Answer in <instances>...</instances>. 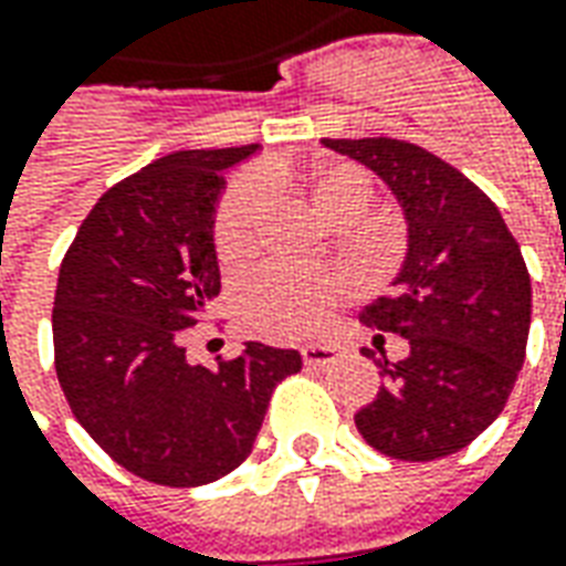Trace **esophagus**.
<instances>
[{"instance_id": "1", "label": "esophagus", "mask_w": 566, "mask_h": 566, "mask_svg": "<svg viewBox=\"0 0 566 566\" xmlns=\"http://www.w3.org/2000/svg\"><path fill=\"white\" fill-rule=\"evenodd\" d=\"M337 358V349H331V346H318V343L303 346V365L306 367H331Z\"/></svg>"}]
</instances>
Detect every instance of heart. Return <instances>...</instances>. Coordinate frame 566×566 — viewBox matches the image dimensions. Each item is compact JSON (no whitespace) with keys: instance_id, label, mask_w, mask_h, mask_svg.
I'll list each match as a JSON object with an SVG mask.
<instances>
[{"instance_id":"b5f03b06","label":"heart","mask_w":566,"mask_h":566,"mask_svg":"<svg viewBox=\"0 0 566 566\" xmlns=\"http://www.w3.org/2000/svg\"><path fill=\"white\" fill-rule=\"evenodd\" d=\"M312 201L331 223L358 220L370 205V180L355 165H331L312 177ZM270 211V184L260 174H248L229 189L217 211V251L223 260L251 254L260 223ZM339 282L331 275L291 272L282 266L256 272L244 284V310L256 331L270 337H306L315 334L334 310Z\"/></svg>"}]
</instances>
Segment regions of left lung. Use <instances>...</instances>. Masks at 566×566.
<instances>
[{
  "instance_id": "obj_1",
  "label": "left lung",
  "mask_w": 566,
  "mask_h": 566,
  "mask_svg": "<svg viewBox=\"0 0 566 566\" xmlns=\"http://www.w3.org/2000/svg\"><path fill=\"white\" fill-rule=\"evenodd\" d=\"M322 144L377 174L407 227L395 291L358 318L405 337L410 352L392 365L361 349L386 382L355 413V426L392 460L457 453L503 413L524 365L531 275L521 248L500 208L429 149L392 137H324Z\"/></svg>"
}]
</instances>
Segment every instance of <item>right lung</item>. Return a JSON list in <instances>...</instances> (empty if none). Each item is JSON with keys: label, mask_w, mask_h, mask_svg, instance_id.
Returning <instances> with one entry per match:
<instances>
[{"label": "right lung", "mask_w": 566, "mask_h": 566, "mask_svg": "<svg viewBox=\"0 0 566 566\" xmlns=\"http://www.w3.org/2000/svg\"><path fill=\"white\" fill-rule=\"evenodd\" d=\"M260 146L180 149L101 196L63 256L51 312L54 367L82 429L128 472L201 488L254 448L296 349L248 343L189 365L187 331L220 294L214 223L227 171Z\"/></svg>", "instance_id": "add662e5"}]
</instances>
